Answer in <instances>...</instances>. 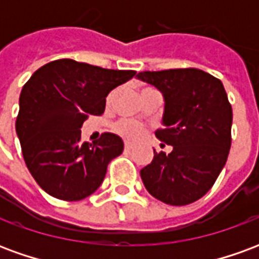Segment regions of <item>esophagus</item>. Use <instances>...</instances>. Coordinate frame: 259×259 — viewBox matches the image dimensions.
Instances as JSON below:
<instances>
[{"label": "esophagus", "mask_w": 259, "mask_h": 259, "mask_svg": "<svg viewBox=\"0 0 259 259\" xmlns=\"http://www.w3.org/2000/svg\"><path fill=\"white\" fill-rule=\"evenodd\" d=\"M124 148H126V150H132V148H133V144H132V143H124Z\"/></svg>", "instance_id": "34e87169"}]
</instances>
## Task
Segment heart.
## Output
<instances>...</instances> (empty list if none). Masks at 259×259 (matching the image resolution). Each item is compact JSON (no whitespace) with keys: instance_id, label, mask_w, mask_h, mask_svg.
<instances>
[{"instance_id":"obj_1","label":"heart","mask_w":259,"mask_h":259,"mask_svg":"<svg viewBox=\"0 0 259 259\" xmlns=\"http://www.w3.org/2000/svg\"><path fill=\"white\" fill-rule=\"evenodd\" d=\"M146 90V89H143ZM116 132L119 135L123 136L124 139H129V140H137L139 137H141L144 129L141 127L140 124L132 122V120H122L116 124Z\"/></svg>"}]
</instances>
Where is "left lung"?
Segmentation results:
<instances>
[{"instance_id": "obj_1", "label": "left lung", "mask_w": 259, "mask_h": 259, "mask_svg": "<svg viewBox=\"0 0 259 259\" xmlns=\"http://www.w3.org/2000/svg\"><path fill=\"white\" fill-rule=\"evenodd\" d=\"M137 79L163 96V129L157 137L174 147L140 170L147 191L169 205H187L211 189L230 150L233 112L222 81L195 68L141 72Z\"/></svg>"}]
</instances>
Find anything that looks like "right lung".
<instances>
[{"label":"right lung","instance_id":"add662e5","mask_svg":"<svg viewBox=\"0 0 259 259\" xmlns=\"http://www.w3.org/2000/svg\"><path fill=\"white\" fill-rule=\"evenodd\" d=\"M135 74L73 59L53 61L31 74L20 93L16 135L26 166L46 193L79 201L101 186L123 141L104 133L97 143H83L80 127L89 115H101L108 94Z\"/></svg>","mask_w":259,"mask_h":259}]
</instances>
